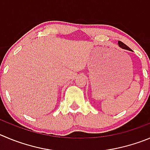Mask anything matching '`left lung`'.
<instances>
[{
	"label": "left lung",
	"instance_id": "1",
	"mask_svg": "<svg viewBox=\"0 0 150 150\" xmlns=\"http://www.w3.org/2000/svg\"><path fill=\"white\" fill-rule=\"evenodd\" d=\"M118 45H119L120 47H121L122 49H125V50H130L131 51V49H129V47H127L126 44H124V43H122L121 41H118Z\"/></svg>",
	"mask_w": 150,
	"mask_h": 150
}]
</instances>
